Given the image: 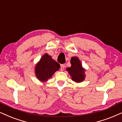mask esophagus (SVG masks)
Wrapping results in <instances>:
<instances>
[{"instance_id":"34e87169","label":"esophagus","mask_w":122,"mask_h":122,"mask_svg":"<svg viewBox=\"0 0 122 122\" xmlns=\"http://www.w3.org/2000/svg\"><path fill=\"white\" fill-rule=\"evenodd\" d=\"M64 67H65V64H61V71H63V70H64Z\"/></svg>"}]
</instances>
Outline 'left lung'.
Here are the masks:
<instances>
[{"mask_svg": "<svg viewBox=\"0 0 122 122\" xmlns=\"http://www.w3.org/2000/svg\"><path fill=\"white\" fill-rule=\"evenodd\" d=\"M71 67H68L66 70L69 73L72 81L80 83L85 80V69L82 66L81 61L77 56L72 57L71 59Z\"/></svg>", "mask_w": 122, "mask_h": 122, "instance_id": "left-lung-1", "label": "left lung"}]
</instances>
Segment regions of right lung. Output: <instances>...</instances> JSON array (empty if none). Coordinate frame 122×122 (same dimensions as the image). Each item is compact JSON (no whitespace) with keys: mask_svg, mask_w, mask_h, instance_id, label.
Here are the masks:
<instances>
[{"mask_svg":"<svg viewBox=\"0 0 122 122\" xmlns=\"http://www.w3.org/2000/svg\"><path fill=\"white\" fill-rule=\"evenodd\" d=\"M61 67L59 64L52 59L51 56L45 53L35 68V75L37 78L42 82H46L53 76L56 71Z\"/></svg>","mask_w":122,"mask_h":122,"instance_id":"1","label":"right lung"}]
</instances>
